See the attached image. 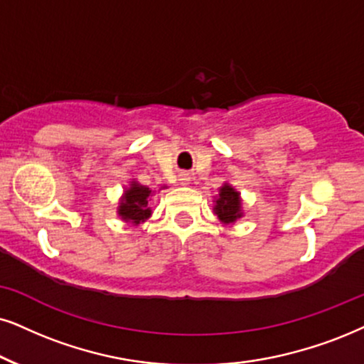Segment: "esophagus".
I'll list each match as a JSON object with an SVG mask.
<instances>
[{"label":"esophagus","mask_w":364,"mask_h":364,"mask_svg":"<svg viewBox=\"0 0 364 364\" xmlns=\"http://www.w3.org/2000/svg\"><path fill=\"white\" fill-rule=\"evenodd\" d=\"M178 181H179V185L181 186H188L190 185V181H191V176H190V173H179L178 174Z\"/></svg>","instance_id":"1"}]
</instances>
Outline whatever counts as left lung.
Returning <instances> with one entry per match:
<instances>
[{"label":"left lung","mask_w":364,"mask_h":364,"mask_svg":"<svg viewBox=\"0 0 364 364\" xmlns=\"http://www.w3.org/2000/svg\"><path fill=\"white\" fill-rule=\"evenodd\" d=\"M213 211L222 223H235L238 218L243 216L240 193H238L232 185L225 183V185L218 190V196L215 198Z\"/></svg>","instance_id":"left-lung-1"}]
</instances>
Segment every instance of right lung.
<instances>
[{"label": "right lung", "mask_w": 364, "mask_h": 364, "mask_svg": "<svg viewBox=\"0 0 364 364\" xmlns=\"http://www.w3.org/2000/svg\"><path fill=\"white\" fill-rule=\"evenodd\" d=\"M151 196H153V190L151 188L142 186L137 181H131V186L124 191L121 198L117 215L127 223H144L151 216V213H153L148 203Z\"/></svg>", "instance_id": "add662e5"}]
</instances>
